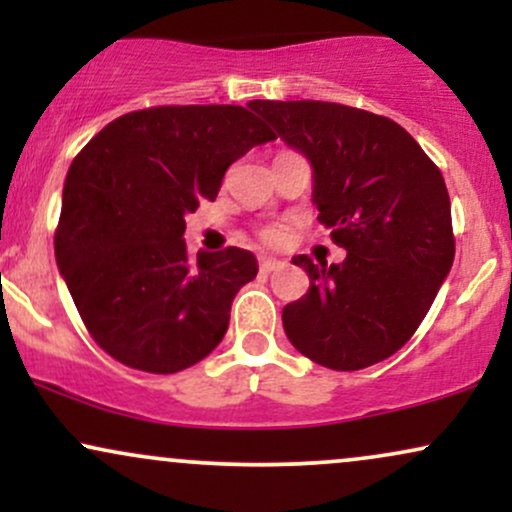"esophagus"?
I'll list each match as a JSON object with an SVG mask.
<instances>
[{
	"mask_svg": "<svg viewBox=\"0 0 512 512\" xmlns=\"http://www.w3.org/2000/svg\"><path fill=\"white\" fill-rule=\"evenodd\" d=\"M281 267H284V262H281V260H274V257H267V255L260 257V269L264 274L276 272V269H281Z\"/></svg>",
	"mask_w": 512,
	"mask_h": 512,
	"instance_id": "34e87169",
	"label": "esophagus"
}]
</instances>
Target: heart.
Wrapping results in <instances>:
<instances>
[{
	"label": "heart",
	"mask_w": 512,
	"mask_h": 512,
	"mask_svg": "<svg viewBox=\"0 0 512 512\" xmlns=\"http://www.w3.org/2000/svg\"><path fill=\"white\" fill-rule=\"evenodd\" d=\"M262 238L269 240V243H276V240L281 238V231H279V228H267V231L262 233Z\"/></svg>",
	"instance_id": "1"
}]
</instances>
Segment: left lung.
<instances>
[{
  "mask_svg": "<svg viewBox=\"0 0 512 512\" xmlns=\"http://www.w3.org/2000/svg\"><path fill=\"white\" fill-rule=\"evenodd\" d=\"M281 142L313 168L317 221L346 250L284 305L289 342L332 370L385 361L421 325L455 260L450 197L436 163L397 122L322 101H252Z\"/></svg>",
  "mask_w": 512,
  "mask_h": 512,
  "instance_id": "1",
  "label": "left lung"
}]
</instances>
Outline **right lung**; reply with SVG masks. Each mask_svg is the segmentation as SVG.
I'll return each instance as SVG.
<instances>
[{
    "label": "right lung",
    "mask_w": 512,
    "mask_h": 512,
    "mask_svg": "<svg viewBox=\"0 0 512 512\" xmlns=\"http://www.w3.org/2000/svg\"><path fill=\"white\" fill-rule=\"evenodd\" d=\"M240 105H163L105 125L69 166L55 257L86 330L146 373H178L219 346L236 293L257 276L250 250L197 252L185 216L223 173L274 142Z\"/></svg>",
    "instance_id": "right-lung-1"
}]
</instances>
